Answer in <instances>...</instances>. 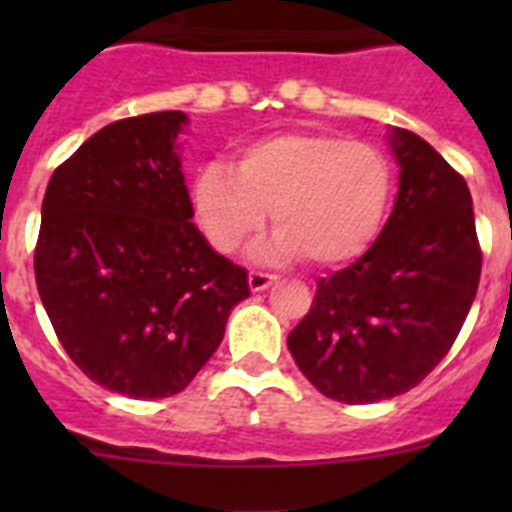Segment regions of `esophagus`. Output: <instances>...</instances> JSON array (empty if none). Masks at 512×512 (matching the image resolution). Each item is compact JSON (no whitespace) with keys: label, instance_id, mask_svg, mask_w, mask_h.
I'll use <instances>...</instances> for the list:
<instances>
[{"label":"esophagus","instance_id":"obj_1","mask_svg":"<svg viewBox=\"0 0 512 512\" xmlns=\"http://www.w3.org/2000/svg\"><path fill=\"white\" fill-rule=\"evenodd\" d=\"M274 282H277V277H274V274H266V271H251V274H248V287H251V292H264V289L271 287Z\"/></svg>","mask_w":512,"mask_h":512}]
</instances>
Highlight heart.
<instances>
[{"mask_svg": "<svg viewBox=\"0 0 512 512\" xmlns=\"http://www.w3.org/2000/svg\"><path fill=\"white\" fill-rule=\"evenodd\" d=\"M395 194V169L372 143L338 133H279L241 148L233 171L207 164L194 176L192 205L207 243L235 253L266 228L271 261L307 256L315 266L351 264L377 241Z\"/></svg>", "mask_w": 512, "mask_h": 512, "instance_id": "heart-1", "label": "heart"}]
</instances>
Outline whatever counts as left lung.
<instances>
[{"instance_id": "left-lung-1", "label": "left lung", "mask_w": 512, "mask_h": 512, "mask_svg": "<svg viewBox=\"0 0 512 512\" xmlns=\"http://www.w3.org/2000/svg\"><path fill=\"white\" fill-rule=\"evenodd\" d=\"M400 189L356 264L320 279L289 354L325 397L348 405L413 390L449 354L482 271L464 176L420 135L390 128Z\"/></svg>"}]
</instances>
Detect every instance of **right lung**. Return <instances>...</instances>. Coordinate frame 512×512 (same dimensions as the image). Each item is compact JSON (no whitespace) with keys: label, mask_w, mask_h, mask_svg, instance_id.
I'll return each instance as SVG.
<instances>
[{"label":"right lung","mask_w":512,"mask_h":512,"mask_svg":"<svg viewBox=\"0 0 512 512\" xmlns=\"http://www.w3.org/2000/svg\"><path fill=\"white\" fill-rule=\"evenodd\" d=\"M179 110L110 122L53 171L35 282L58 341L110 392H182L251 295L248 271L194 228Z\"/></svg>","instance_id":"obj_1"}]
</instances>
